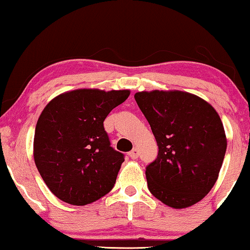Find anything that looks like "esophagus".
<instances>
[{"instance_id":"obj_1","label":"esophagus","mask_w":250,"mask_h":250,"mask_svg":"<svg viewBox=\"0 0 250 250\" xmlns=\"http://www.w3.org/2000/svg\"><path fill=\"white\" fill-rule=\"evenodd\" d=\"M129 155V157H131L132 159H136L139 157V150H138V148H133L132 149V151L128 153Z\"/></svg>"}]
</instances>
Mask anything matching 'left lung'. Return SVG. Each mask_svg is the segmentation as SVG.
Returning a JSON list of instances; mask_svg holds the SVG:
<instances>
[{
  "label": "left lung",
  "instance_id": "obj_1",
  "mask_svg": "<svg viewBox=\"0 0 250 250\" xmlns=\"http://www.w3.org/2000/svg\"><path fill=\"white\" fill-rule=\"evenodd\" d=\"M134 98L159 149L146 169L149 191L175 209L199 203L216 183L227 151L217 111L198 95L177 90L142 91Z\"/></svg>",
  "mask_w": 250,
  "mask_h": 250
}]
</instances>
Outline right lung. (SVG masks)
<instances>
[{
    "instance_id": "add662e5",
    "label": "right lung",
    "mask_w": 250,
    "mask_h": 250,
    "mask_svg": "<svg viewBox=\"0 0 250 250\" xmlns=\"http://www.w3.org/2000/svg\"><path fill=\"white\" fill-rule=\"evenodd\" d=\"M129 93L78 88L57 95L43 109L34 135V160L60 200L84 206L114 188L124 155L110 146L104 121Z\"/></svg>"
}]
</instances>
